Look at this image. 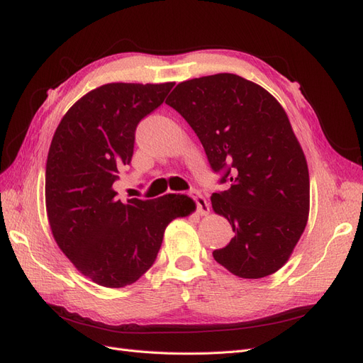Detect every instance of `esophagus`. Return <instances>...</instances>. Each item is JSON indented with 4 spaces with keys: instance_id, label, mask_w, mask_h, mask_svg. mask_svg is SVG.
Masks as SVG:
<instances>
[{
    "instance_id": "34e87169",
    "label": "esophagus",
    "mask_w": 363,
    "mask_h": 363,
    "mask_svg": "<svg viewBox=\"0 0 363 363\" xmlns=\"http://www.w3.org/2000/svg\"><path fill=\"white\" fill-rule=\"evenodd\" d=\"M191 196L195 200L196 207H199V212H200L201 216H204V215H207L208 212H211V206H208V203L206 201V199L199 191H192Z\"/></svg>"
}]
</instances>
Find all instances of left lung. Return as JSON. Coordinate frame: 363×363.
I'll return each instance as SVG.
<instances>
[{
  "label": "left lung",
  "mask_w": 363,
  "mask_h": 363,
  "mask_svg": "<svg viewBox=\"0 0 363 363\" xmlns=\"http://www.w3.org/2000/svg\"><path fill=\"white\" fill-rule=\"evenodd\" d=\"M201 140L213 171L232 186L212 195L213 212L235 236L213 251L240 279L271 276L286 263L309 218L311 184L303 148L281 104L236 74L179 83L164 101Z\"/></svg>",
  "instance_id": "8db88e82"
}]
</instances>
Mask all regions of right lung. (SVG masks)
Returning <instances> with one entry per match:
<instances>
[{
    "instance_id": "right-lung-1",
    "label": "right lung",
    "mask_w": 363,
    "mask_h": 363,
    "mask_svg": "<svg viewBox=\"0 0 363 363\" xmlns=\"http://www.w3.org/2000/svg\"><path fill=\"white\" fill-rule=\"evenodd\" d=\"M174 82L107 83L75 101L50 145L45 206L54 240L84 277L124 288L151 268L167 225L189 216L188 195L116 199L118 168L133 156L139 121L157 108Z\"/></svg>"
}]
</instances>
